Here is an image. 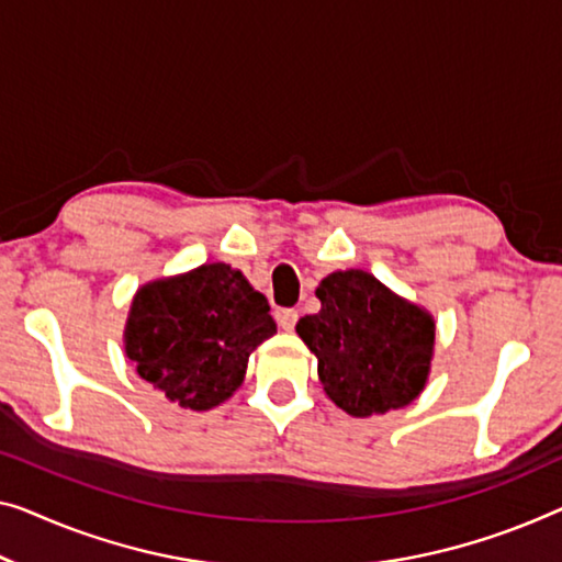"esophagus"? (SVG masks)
<instances>
[{"instance_id": "1", "label": "esophagus", "mask_w": 562, "mask_h": 562, "mask_svg": "<svg viewBox=\"0 0 562 562\" xmlns=\"http://www.w3.org/2000/svg\"><path fill=\"white\" fill-rule=\"evenodd\" d=\"M297 310H280V313H278V323H280V328L282 330H292V328H295V323H297Z\"/></svg>"}]
</instances>
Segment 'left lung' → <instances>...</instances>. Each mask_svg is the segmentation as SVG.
Listing matches in <instances>:
<instances>
[{"mask_svg": "<svg viewBox=\"0 0 562 562\" xmlns=\"http://www.w3.org/2000/svg\"><path fill=\"white\" fill-rule=\"evenodd\" d=\"M321 310L295 330L317 358L335 406L366 418L404 408L431 373L437 323L366 270H335L315 290Z\"/></svg>", "mask_w": 562, "mask_h": 562, "instance_id": "left-lung-1", "label": "left lung"}]
</instances>
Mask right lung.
Masks as SVG:
<instances>
[{
	"mask_svg": "<svg viewBox=\"0 0 562 562\" xmlns=\"http://www.w3.org/2000/svg\"><path fill=\"white\" fill-rule=\"evenodd\" d=\"M278 333L270 305L224 262L140 284L123 330L125 358L171 404L209 412L234 396L252 350Z\"/></svg>",
	"mask_w": 562,
	"mask_h": 562,
	"instance_id": "obj_1",
	"label": "right lung"
}]
</instances>
